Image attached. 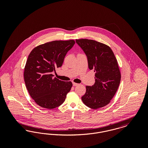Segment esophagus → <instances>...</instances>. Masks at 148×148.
I'll use <instances>...</instances> for the list:
<instances>
[{
	"mask_svg": "<svg viewBox=\"0 0 148 148\" xmlns=\"http://www.w3.org/2000/svg\"><path fill=\"white\" fill-rule=\"evenodd\" d=\"M78 84H79L76 83H74V82H73V86H77Z\"/></svg>",
	"mask_w": 148,
	"mask_h": 148,
	"instance_id": "1",
	"label": "esophagus"
}]
</instances>
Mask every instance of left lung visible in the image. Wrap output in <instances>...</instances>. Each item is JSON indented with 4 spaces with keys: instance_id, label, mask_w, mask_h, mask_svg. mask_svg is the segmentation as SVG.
<instances>
[{
    "instance_id": "8db88e82",
    "label": "left lung",
    "mask_w": 148,
    "mask_h": 148,
    "mask_svg": "<svg viewBox=\"0 0 148 148\" xmlns=\"http://www.w3.org/2000/svg\"><path fill=\"white\" fill-rule=\"evenodd\" d=\"M76 42L87 56L89 69L95 72V84L86 86L82 100L91 109L104 107L119 86L121 74L117 60L111 48L103 43L87 39H76Z\"/></svg>"
}]
</instances>
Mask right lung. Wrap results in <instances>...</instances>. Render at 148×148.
Segmentation results:
<instances>
[{
    "instance_id": "add662e5",
    "label": "right lung",
    "mask_w": 148,
    "mask_h": 148,
    "mask_svg": "<svg viewBox=\"0 0 148 148\" xmlns=\"http://www.w3.org/2000/svg\"><path fill=\"white\" fill-rule=\"evenodd\" d=\"M74 40H56L36 47L29 55L24 71L29 95L38 106L52 109L62 105L73 84L54 77L51 74L62 66Z\"/></svg>"
}]
</instances>
